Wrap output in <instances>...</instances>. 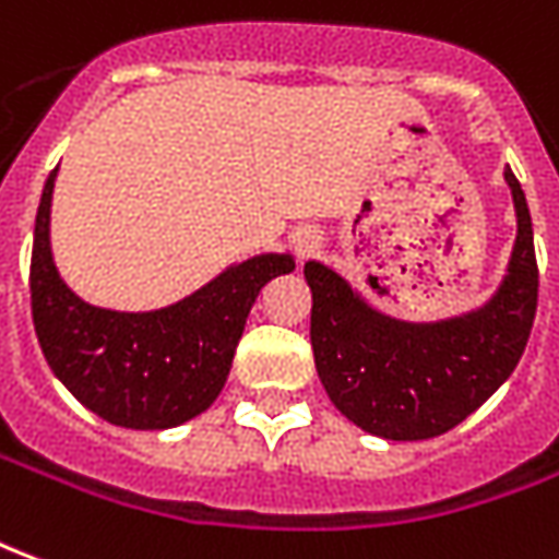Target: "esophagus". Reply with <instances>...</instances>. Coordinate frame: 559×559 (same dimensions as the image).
<instances>
[{"label": "esophagus", "mask_w": 559, "mask_h": 559, "mask_svg": "<svg viewBox=\"0 0 559 559\" xmlns=\"http://www.w3.org/2000/svg\"><path fill=\"white\" fill-rule=\"evenodd\" d=\"M295 252H298L300 259H310L312 252L319 249V243H322V237H319V231L316 228H300V231H295Z\"/></svg>", "instance_id": "obj_1"}]
</instances>
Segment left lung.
Here are the masks:
<instances>
[{"label":"left lung","mask_w":559,"mask_h":559,"mask_svg":"<svg viewBox=\"0 0 559 559\" xmlns=\"http://www.w3.org/2000/svg\"><path fill=\"white\" fill-rule=\"evenodd\" d=\"M518 210L509 273L478 312L409 324L367 307L319 261L304 264L312 292L316 370L340 413L382 439H430L457 427L512 376L539 304V264L524 189L506 171Z\"/></svg>","instance_id":"obj_1"}]
</instances>
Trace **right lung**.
I'll return each mask as SVG.
<instances>
[{"instance_id": "1", "label": "right lung", "mask_w": 559, "mask_h": 559, "mask_svg": "<svg viewBox=\"0 0 559 559\" xmlns=\"http://www.w3.org/2000/svg\"><path fill=\"white\" fill-rule=\"evenodd\" d=\"M50 171L35 216L33 322L62 385L90 413L117 427L165 430L219 397L243 324L264 283L295 271L292 255H259L156 312L90 307L59 280L50 255Z\"/></svg>"}]
</instances>
